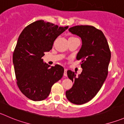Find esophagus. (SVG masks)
<instances>
[{"mask_svg":"<svg viewBox=\"0 0 124 124\" xmlns=\"http://www.w3.org/2000/svg\"><path fill=\"white\" fill-rule=\"evenodd\" d=\"M67 69H65L64 70V73H63V76H67Z\"/></svg>","mask_w":124,"mask_h":124,"instance_id":"obj_1","label":"esophagus"}]
</instances>
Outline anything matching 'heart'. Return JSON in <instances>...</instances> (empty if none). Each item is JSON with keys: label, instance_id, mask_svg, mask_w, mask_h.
Wrapping results in <instances>:
<instances>
[{"label": "heart", "instance_id": "heart-1", "mask_svg": "<svg viewBox=\"0 0 124 124\" xmlns=\"http://www.w3.org/2000/svg\"><path fill=\"white\" fill-rule=\"evenodd\" d=\"M70 38H74V37H71Z\"/></svg>", "mask_w": 124, "mask_h": 124}]
</instances>
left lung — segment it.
<instances>
[{
    "mask_svg": "<svg viewBox=\"0 0 124 124\" xmlns=\"http://www.w3.org/2000/svg\"><path fill=\"white\" fill-rule=\"evenodd\" d=\"M68 30L82 39L76 59L82 60V71L76 77L74 72L67 71L74 84L66 91V97L73 104L81 105L91 100L101 88L108 75L111 52L104 33L94 26L78 25Z\"/></svg>",
    "mask_w": 124,
    "mask_h": 124,
    "instance_id": "left-lung-1",
    "label": "left lung"
}]
</instances>
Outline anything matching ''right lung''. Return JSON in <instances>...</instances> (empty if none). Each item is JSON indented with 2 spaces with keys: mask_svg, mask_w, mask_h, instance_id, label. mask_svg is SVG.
Returning a JSON list of instances; mask_svg holds the SVG:
<instances>
[{
  "mask_svg": "<svg viewBox=\"0 0 124 124\" xmlns=\"http://www.w3.org/2000/svg\"><path fill=\"white\" fill-rule=\"evenodd\" d=\"M68 28L40 20L28 25L20 33L13 62L18 87L28 99L34 101L45 99L53 85L63 76L62 66L50 67L44 63L42 57L44 53L52 49L56 38Z\"/></svg>",
  "mask_w": 124,
  "mask_h": 124,
  "instance_id": "add662e5",
  "label": "right lung"
}]
</instances>
